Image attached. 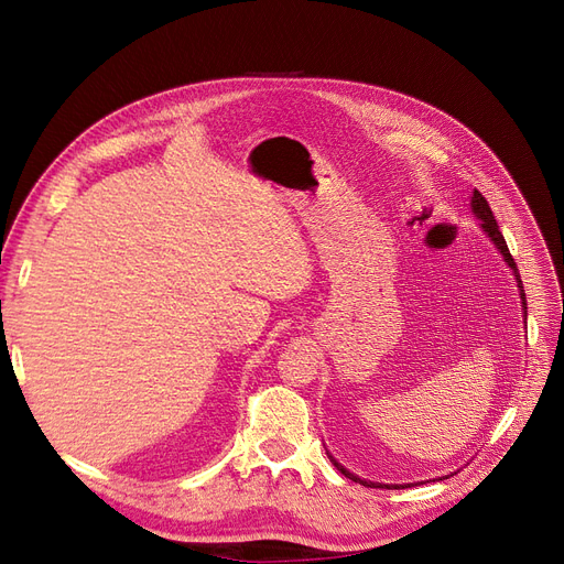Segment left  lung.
<instances>
[{
	"label": "left lung",
	"mask_w": 564,
	"mask_h": 564,
	"mask_svg": "<svg viewBox=\"0 0 564 564\" xmlns=\"http://www.w3.org/2000/svg\"><path fill=\"white\" fill-rule=\"evenodd\" d=\"M470 209H473V214L480 218V228L485 230V235L489 237V240L494 242V247L499 249V253L503 256V261L508 263V268L513 270V275H516V282H518V289H520V301H522V311H524V319H527V299H524V289H522V280H520V272H518V265H516V261H513V256H510V251H508V245H506V240H503V235H501V230H499V224H497V218H494V214H491V209H489V204H487V199L480 195V193H473V197H470ZM329 454V452H327ZM329 458H332V464L344 473L346 477H350L352 482H360V485H365V487H406V485H381V482H371V480H362V477H357L355 473H350V470H346L344 466L338 464V460L329 454Z\"/></svg>",
	"instance_id": "8db88e82"
}]
</instances>
